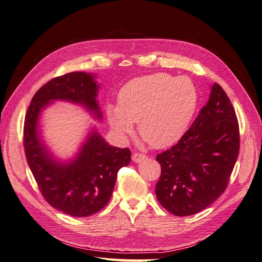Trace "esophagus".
<instances>
[{
	"mask_svg": "<svg viewBox=\"0 0 262 262\" xmlns=\"http://www.w3.org/2000/svg\"><path fill=\"white\" fill-rule=\"evenodd\" d=\"M145 158H146V156L144 154H141V153H134L132 155V161L136 163H140L142 161H144Z\"/></svg>",
	"mask_w": 262,
	"mask_h": 262,
	"instance_id": "1",
	"label": "esophagus"
}]
</instances>
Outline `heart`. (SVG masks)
I'll return each instance as SVG.
<instances>
[{"mask_svg": "<svg viewBox=\"0 0 262 262\" xmlns=\"http://www.w3.org/2000/svg\"><path fill=\"white\" fill-rule=\"evenodd\" d=\"M196 102L195 87L188 77L157 73L126 83L118 106H107V118L120 134H130L139 122L141 138L154 148H164L184 136Z\"/></svg>", "mask_w": 262, "mask_h": 262, "instance_id": "heart-1", "label": "heart"}]
</instances>
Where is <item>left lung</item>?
<instances>
[{
    "mask_svg": "<svg viewBox=\"0 0 262 262\" xmlns=\"http://www.w3.org/2000/svg\"><path fill=\"white\" fill-rule=\"evenodd\" d=\"M239 154V126L226 93L213 84L210 98L176 145L158 154L155 193L177 216L208 208L225 191Z\"/></svg>",
    "mask_w": 262,
    "mask_h": 262,
    "instance_id": "8db88e82",
    "label": "left lung"
}]
</instances>
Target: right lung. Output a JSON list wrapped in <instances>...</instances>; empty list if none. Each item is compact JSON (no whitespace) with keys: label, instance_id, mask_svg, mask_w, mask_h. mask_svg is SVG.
I'll list each match as a JSON object with an SVG mask.
<instances>
[{"label":"right lung","instance_id":"1","mask_svg":"<svg viewBox=\"0 0 262 262\" xmlns=\"http://www.w3.org/2000/svg\"><path fill=\"white\" fill-rule=\"evenodd\" d=\"M98 89L90 73L71 72L54 77L35 94L24 123V148L39 190L51 207L71 216H90L105 207L119 169L131 161V152L110 145L93 129L75 158L59 162L40 137L39 117L50 102L64 100L81 105L101 119L96 99Z\"/></svg>","mask_w":262,"mask_h":262}]
</instances>
